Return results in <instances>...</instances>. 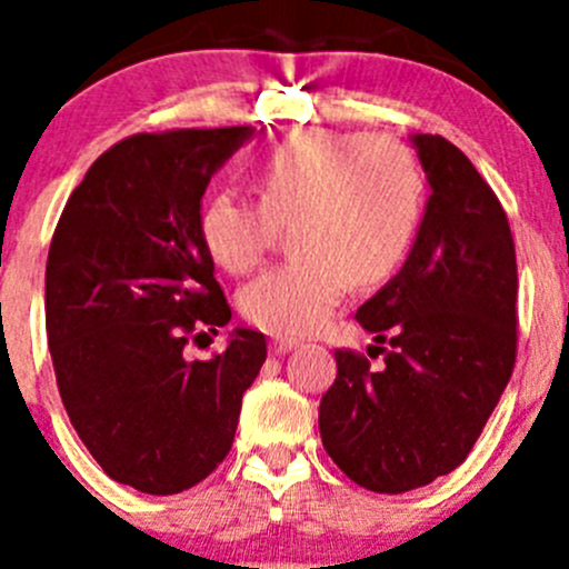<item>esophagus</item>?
I'll list each match as a JSON object with an SVG mask.
<instances>
[{
	"instance_id": "obj_1",
	"label": "esophagus",
	"mask_w": 569,
	"mask_h": 569,
	"mask_svg": "<svg viewBox=\"0 0 569 569\" xmlns=\"http://www.w3.org/2000/svg\"><path fill=\"white\" fill-rule=\"evenodd\" d=\"M296 345H299V341L288 339V336H273V339H270V353L273 356L290 353V350H296Z\"/></svg>"
}]
</instances>
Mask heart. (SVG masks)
<instances>
[{
  "label": "heart",
  "mask_w": 569,
  "mask_h": 569,
  "mask_svg": "<svg viewBox=\"0 0 569 569\" xmlns=\"http://www.w3.org/2000/svg\"><path fill=\"white\" fill-rule=\"evenodd\" d=\"M259 199L219 190L199 216L210 259L250 273L279 222L293 224L296 256L239 293L241 316L284 336L325 328L350 281L376 284L399 268L419 233L425 179L405 144L313 130L270 150L256 168Z\"/></svg>",
  "instance_id": "b5f03b06"
}]
</instances>
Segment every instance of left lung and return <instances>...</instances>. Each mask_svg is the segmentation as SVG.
I'll list each match as a JSON object with an SVG mask.
<instances>
[{"label": "left lung", "instance_id": "left-lung-1", "mask_svg": "<svg viewBox=\"0 0 569 569\" xmlns=\"http://www.w3.org/2000/svg\"><path fill=\"white\" fill-rule=\"evenodd\" d=\"M430 184L399 273L356 310L385 367L336 350L321 445L373 492L425 487L467 459L516 365V248L490 184L456 144L413 133Z\"/></svg>", "mask_w": 569, "mask_h": 569}]
</instances>
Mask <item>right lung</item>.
<instances>
[{"label":"right lung","instance_id":"obj_1","mask_svg":"<svg viewBox=\"0 0 569 569\" xmlns=\"http://www.w3.org/2000/svg\"><path fill=\"white\" fill-rule=\"evenodd\" d=\"M256 128L139 133L70 193L44 270V328L70 425L110 479L173 496L222 465L241 396L268 359L236 328L224 353L184 359L230 305L199 233L210 176Z\"/></svg>","mask_w":569,"mask_h":569}]
</instances>
